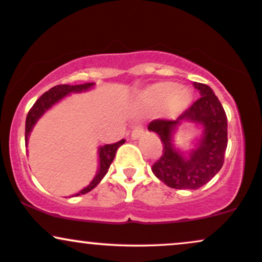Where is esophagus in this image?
Returning a JSON list of instances; mask_svg holds the SVG:
<instances>
[{
    "instance_id": "esophagus-1",
    "label": "esophagus",
    "mask_w": 262,
    "mask_h": 262,
    "mask_svg": "<svg viewBox=\"0 0 262 262\" xmlns=\"http://www.w3.org/2000/svg\"><path fill=\"white\" fill-rule=\"evenodd\" d=\"M143 134H144L143 127H141V125H137V127L133 129V132H132L130 138L132 139H138V138H140Z\"/></svg>"
}]
</instances>
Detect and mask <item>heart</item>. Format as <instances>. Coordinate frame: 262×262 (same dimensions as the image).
I'll return each mask as SVG.
<instances>
[{
	"mask_svg": "<svg viewBox=\"0 0 262 262\" xmlns=\"http://www.w3.org/2000/svg\"><path fill=\"white\" fill-rule=\"evenodd\" d=\"M191 92L185 87H176L175 83L161 82L150 87L143 95V100L150 107L165 104L167 112L176 114L182 112L191 102Z\"/></svg>",
	"mask_w": 262,
	"mask_h": 262,
	"instance_id": "1",
	"label": "heart"
}]
</instances>
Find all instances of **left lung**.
<instances>
[{
    "mask_svg": "<svg viewBox=\"0 0 262 262\" xmlns=\"http://www.w3.org/2000/svg\"><path fill=\"white\" fill-rule=\"evenodd\" d=\"M201 97L193 102L179 118L154 119L148 125L162 141V155L151 170L160 181L171 188L197 189L210 181L224 162L228 144V122L224 108L213 90L204 83L193 82ZM183 120L193 121L204 127L198 148L187 158L172 144V135Z\"/></svg>",
    "mask_w": 262,
    "mask_h": 262,
    "instance_id": "1",
    "label": "left lung"
}]
</instances>
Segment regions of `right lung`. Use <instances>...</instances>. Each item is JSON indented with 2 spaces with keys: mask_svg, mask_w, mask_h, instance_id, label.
Returning a JSON list of instances; mask_svg holds the SVG:
<instances>
[{
  "mask_svg": "<svg viewBox=\"0 0 262 262\" xmlns=\"http://www.w3.org/2000/svg\"><path fill=\"white\" fill-rule=\"evenodd\" d=\"M93 86V82H87L83 83V85H58L54 86L53 89H50L49 91H47L40 97L38 98L37 102L33 104V107L29 110L28 114H27V119H26V145L28 144V138L29 134H31L33 127L37 123V121L40 118L43 114L49 110L50 107L54 106L56 102H59L60 100L68 96L69 93L71 92H82V91H87L89 89H91ZM124 139L117 141L114 144H107V145L101 146L98 149V156H100V167H98L97 173H96L95 179L92 180L91 183H90L87 187L83 189H81L79 193H76V196H80V194H85L87 192H90L91 189H93L98 183L101 182V180L103 179L104 175L108 172V169H110L111 164H112L114 156H116L117 150L121 145L124 144Z\"/></svg>",
  "mask_w": 262,
  "mask_h": 262,
  "instance_id": "obj_1",
  "label": "right lung"
}]
</instances>
